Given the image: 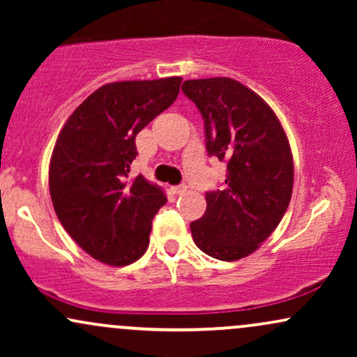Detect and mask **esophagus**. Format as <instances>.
I'll list each match as a JSON object with an SVG mask.
<instances>
[{
    "label": "esophagus",
    "instance_id": "34e87169",
    "mask_svg": "<svg viewBox=\"0 0 357 357\" xmlns=\"http://www.w3.org/2000/svg\"><path fill=\"white\" fill-rule=\"evenodd\" d=\"M188 191V186L186 184H178V186L173 188V192L174 195H183V192Z\"/></svg>",
    "mask_w": 357,
    "mask_h": 357
}]
</instances>
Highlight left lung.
<instances>
[{
    "label": "left lung",
    "instance_id": "obj_1",
    "mask_svg": "<svg viewBox=\"0 0 357 357\" xmlns=\"http://www.w3.org/2000/svg\"><path fill=\"white\" fill-rule=\"evenodd\" d=\"M183 92L202 112L206 151L227 162L221 190L191 223L196 247L223 261L248 257L272 235L292 198L294 161L284 127L253 90L228 77L186 80Z\"/></svg>",
    "mask_w": 357,
    "mask_h": 357
}]
</instances>
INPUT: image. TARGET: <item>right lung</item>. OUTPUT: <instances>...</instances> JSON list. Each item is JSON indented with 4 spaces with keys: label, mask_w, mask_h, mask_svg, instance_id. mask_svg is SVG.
Wrapping results in <instances>:
<instances>
[{
    "label": "right lung",
    "mask_w": 357,
    "mask_h": 357,
    "mask_svg": "<svg viewBox=\"0 0 357 357\" xmlns=\"http://www.w3.org/2000/svg\"><path fill=\"white\" fill-rule=\"evenodd\" d=\"M181 77L102 85L65 122L53 147L48 184L68 235L90 257L124 267L144 255L165 191L130 178L136 136L176 100Z\"/></svg>",
    "instance_id": "right-lung-1"
}]
</instances>
